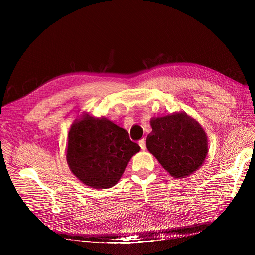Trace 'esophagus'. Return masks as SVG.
Instances as JSON below:
<instances>
[{
  "instance_id": "obj_1",
  "label": "esophagus",
  "mask_w": 255,
  "mask_h": 255,
  "mask_svg": "<svg viewBox=\"0 0 255 255\" xmlns=\"http://www.w3.org/2000/svg\"><path fill=\"white\" fill-rule=\"evenodd\" d=\"M139 145H140V147H141V149H142V150H145L146 143L145 139H144V138H142V139H140V140H139Z\"/></svg>"
}]
</instances>
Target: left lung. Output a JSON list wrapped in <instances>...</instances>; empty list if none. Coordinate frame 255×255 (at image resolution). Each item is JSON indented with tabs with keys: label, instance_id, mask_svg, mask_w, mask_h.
I'll list each match as a JSON object with an SVG mask.
<instances>
[{
	"label": "left lung",
	"instance_id": "obj_1",
	"mask_svg": "<svg viewBox=\"0 0 255 255\" xmlns=\"http://www.w3.org/2000/svg\"><path fill=\"white\" fill-rule=\"evenodd\" d=\"M151 127L147 149L172 177H186L203 164L208 153L206 134L185 113L154 118Z\"/></svg>",
	"mask_w": 255,
	"mask_h": 255
}]
</instances>
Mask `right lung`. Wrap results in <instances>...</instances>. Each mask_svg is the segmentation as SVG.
Wrapping results in <instances>:
<instances>
[{
  "mask_svg": "<svg viewBox=\"0 0 255 255\" xmlns=\"http://www.w3.org/2000/svg\"><path fill=\"white\" fill-rule=\"evenodd\" d=\"M139 150L140 146L116 123L86 115L69 132L67 161L79 181L94 188H109L119 182Z\"/></svg>",
  "mask_w": 255,
  "mask_h": 255,
  "instance_id": "1",
  "label": "right lung"
}]
</instances>
